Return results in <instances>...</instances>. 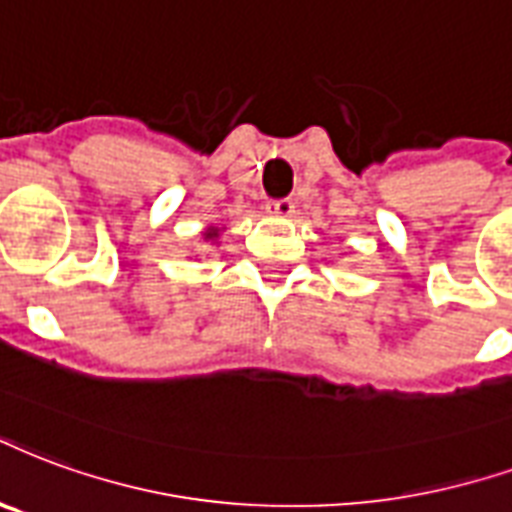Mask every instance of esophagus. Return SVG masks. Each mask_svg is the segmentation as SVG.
I'll list each match as a JSON object with an SVG mask.
<instances>
[{
  "label": "esophagus",
  "mask_w": 512,
  "mask_h": 512,
  "mask_svg": "<svg viewBox=\"0 0 512 512\" xmlns=\"http://www.w3.org/2000/svg\"><path fill=\"white\" fill-rule=\"evenodd\" d=\"M293 200L290 198H279V200H268L266 211L271 214V217H293Z\"/></svg>",
  "instance_id": "obj_1"
}]
</instances>
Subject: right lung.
<instances>
[{"label": "right lung", "mask_w": 512, "mask_h": 512, "mask_svg": "<svg viewBox=\"0 0 512 512\" xmlns=\"http://www.w3.org/2000/svg\"><path fill=\"white\" fill-rule=\"evenodd\" d=\"M219 236H222V227H208L206 233H203V238H206V241H211V244H217Z\"/></svg>", "instance_id": "add662e5"}]
</instances>
